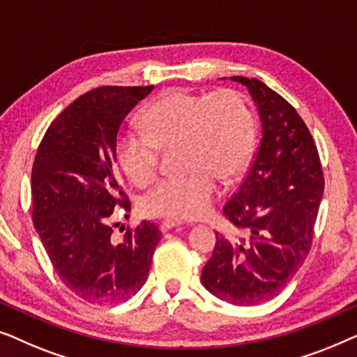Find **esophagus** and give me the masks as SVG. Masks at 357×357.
I'll use <instances>...</instances> for the list:
<instances>
[{
    "instance_id": "1",
    "label": "esophagus",
    "mask_w": 357,
    "mask_h": 357,
    "mask_svg": "<svg viewBox=\"0 0 357 357\" xmlns=\"http://www.w3.org/2000/svg\"><path fill=\"white\" fill-rule=\"evenodd\" d=\"M177 226H180V221H175V219H165V221H162V224H160V231L165 232L169 231V229L177 227Z\"/></svg>"
}]
</instances>
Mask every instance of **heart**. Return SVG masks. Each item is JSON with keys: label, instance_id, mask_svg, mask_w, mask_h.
Wrapping results in <instances>:
<instances>
[{"label": "heart", "instance_id": "obj_1", "mask_svg": "<svg viewBox=\"0 0 357 357\" xmlns=\"http://www.w3.org/2000/svg\"><path fill=\"white\" fill-rule=\"evenodd\" d=\"M143 126L146 135H119L115 160L131 182L148 185L158 174L159 149L178 146V165L185 172L160 180L141 199L146 216L175 221L211 211L218 180L231 182L245 170L255 139L252 112L232 89L170 91L146 109Z\"/></svg>", "mask_w": 357, "mask_h": 357}]
</instances>
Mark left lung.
Segmentation results:
<instances>
[{"mask_svg":"<svg viewBox=\"0 0 357 357\" xmlns=\"http://www.w3.org/2000/svg\"><path fill=\"white\" fill-rule=\"evenodd\" d=\"M231 79L250 92L261 141L222 208L241 237L216 232L202 282L229 304L255 305L281 292L309 255L325 180L314 138L294 107L255 77Z\"/></svg>","mask_w":357,"mask_h":357,"instance_id":"left-lung-1","label":"left lung"}]
</instances>
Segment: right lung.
<instances>
[{"label":"right lung","instance_id":"right-lung-1","mask_svg":"<svg viewBox=\"0 0 357 357\" xmlns=\"http://www.w3.org/2000/svg\"><path fill=\"white\" fill-rule=\"evenodd\" d=\"M154 86H102L48 126L32 167V219L53 270L91 304H119L148 280L162 234L143 221L116 242L109 219L131 209L115 175V141L125 116Z\"/></svg>","mask_w":357,"mask_h":357}]
</instances>
